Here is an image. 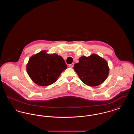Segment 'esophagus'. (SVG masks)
Here are the masks:
<instances>
[{"instance_id":"obj_1","label":"esophagus","mask_w":134,"mask_h":134,"mask_svg":"<svg viewBox=\"0 0 134 134\" xmlns=\"http://www.w3.org/2000/svg\"><path fill=\"white\" fill-rule=\"evenodd\" d=\"M73 66H74V63H72V64H70L69 65V67L70 68H73Z\"/></svg>"}]
</instances>
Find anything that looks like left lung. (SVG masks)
<instances>
[{
	"mask_svg": "<svg viewBox=\"0 0 134 134\" xmlns=\"http://www.w3.org/2000/svg\"><path fill=\"white\" fill-rule=\"evenodd\" d=\"M74 69L83 83L89 86L103 83L109 73L107 62L94 54L80 58L79 63L74 64Z\"/></svg>",
	"mask_w": 134,
	"mask_h": 134,
	"instance_id": "1",
	"label": "left lung"
}]
</instances>
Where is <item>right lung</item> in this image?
<instances>
[{
  "label": "right lung",
  "instance_id": "obj_1",
  "mask_svg": "<svg viewBox=\"0 0 134 134\" xmlns=\"http://www.w3.org/2000/svg\"><path fill=\"white\" fill-rule=\"evenodd\" d=\"M67 66L64 59L57 54H47L42 51L30 58L26 71L32 80L41 86L54 83Z\"/></svg>",
  "mask_w": 134,
  "mask_h": 134
}]
</instances>
